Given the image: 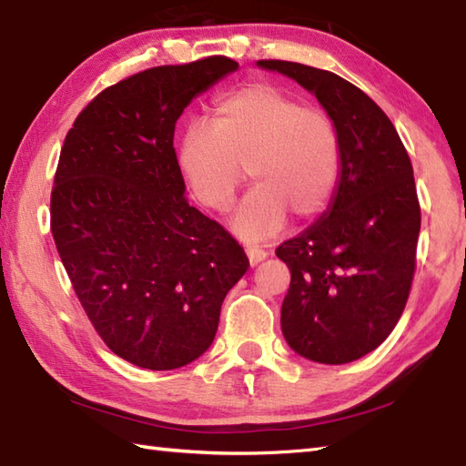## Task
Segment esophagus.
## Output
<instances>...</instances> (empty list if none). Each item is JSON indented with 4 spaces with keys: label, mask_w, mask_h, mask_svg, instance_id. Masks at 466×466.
Instances as JSON below:
<instances>
[{
    "label": "esophagus",
    "mask_w": 466,
    "mask_h": 466,
    "mask_svg": "<svg viewBox=\"0 0 466 466\" xmlns=\"http://www.w3.org/2000/svg\"><path fill=\"white\" fill-rule=\"evenodd\" d=\"M246 254H248V260H250L252 267H257L258 262H262L264 258L268 257L267 252H264L262 248H257V246H248V248H246Z\"/></svg>",
    "instance_id": "34e87169"
}]
</instances>
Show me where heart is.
<instances>
[{"label":"heart","instance_id":"obj_1","mask_svg":"<svg viewBox=\"0 0 466 466\" xmlns=\"http://www.w3.org/2000/svg\"><path fill=\"white\" fill-rule=\"evenodd\" d=\"M177 167L199 204L226 214L246 179L254 186L234 218L242 238L260 242L289 214L311 222L331 206L341 177V139L323 111L268 85L218 98L209 125L191 123L177 147Z\"/></svg>","mask_w":466,"mask_h":466}]
</instances>
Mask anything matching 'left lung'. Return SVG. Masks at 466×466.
Returning a JSON list of instances; mask_svg holds the SVG:
<instances>
[{"label":"left lung","instance_id":"obj_1","mask_svg":"<svg viewBox=\"0 0 466 466\" xmlns=\"http://www.w3.org/2000/svg\"><path fill=\"white\" fill-rule=\"evenodd\" d=\"M258 66L317 96L341 139V177L321 220L282 242L290 287L280 327L299 355L350 363L373 351L404 313L420 234L412 161L388 115L333 72L287 60Z\"/></svg>","mask_w":466,"mask_h":466}]
</instances>
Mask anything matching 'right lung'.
<instances>
[{"label":"right lung","instance_id":"obj_1","mask_svg":"<svg viewBox=\"0 0 466 466\" xmlns=\"http://www.w3.org/2000/svg\"><path fill=\"white\" fill-rule=\"evenodd\" d=\"M238 68L226 56L153 66L90 100L64 139L50 228L100 339L147 370H176L214 341L250 262L189 206L173 133L196 95Z\"/></svg>","mask_w":466,"mask_h":466}]
</instances>
